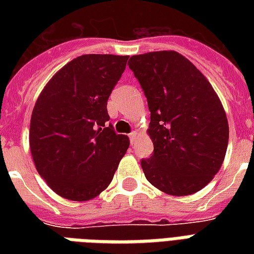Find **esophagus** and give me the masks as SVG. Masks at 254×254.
Here are the masks:
<instances>
[{"mask_svg": "<svg viewBox=\"0 0 254 254\" xmlns=\"http://www.w3.org/2000/svg\"><path fill=\"white\" fill-rule=\"evenodd\" d=\"M129 138H130L131 145H134V143L138 141V133H137V131H131L130 134H129Z\"/></svg>", "mask_w": 254, "mask_h": 254, "instance_id": "1", "label": "esophagus"}]
</instances>
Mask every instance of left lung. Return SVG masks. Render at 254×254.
I'll return each instance as SVG.
<instances>
[{"label":"left lung","mask_w":254,"mask_h":254,"mask_svg":"<svg viewBox=\"0 0 254 254\" xmlns=\"http://www.w3.org/2000/svg\"><path fill=\"white\" fill-rule=\"evenodd\" d=\"M129 68L147 99L154 145L141 167L165 193L200 191L220 170L229 138L227 115L207 77L177 51L133 55Z\"/></svg>","instance_id":"left-lung-1"}]
</instances>
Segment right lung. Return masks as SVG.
I'll list each match as a JSON object with an SVG mask.
<instances>
[{
    "label": "right lung",
    "mask_w": 254,
    "mask_h": 254,
    "mask_svg": "<svg viewBox=\"0 0 254 254\" xmlns=\"http://www.w3.org/2000/svg\"><path fill=\"white\" fill-rule=\"evenodd\" d=\"M127 57L88 54L62 67L43 88L30 120L34 165L59 196L91 200L107 189L129 147L116 134L107 103Z\"/></svg>",
    "instance_id": "right-lung-1"
}]
</instances>
